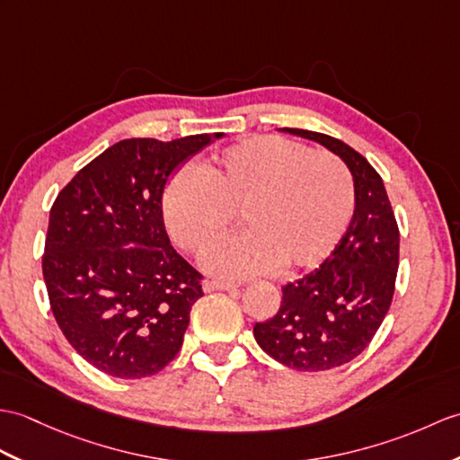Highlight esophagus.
Instances as JSON below:
<instances>
[{"mask_svg": "<svg viewBox=\"0 0 460 460\" xmlns=\"http://www.w3.org/2000/svg\"><path fill=\"white\" fill-rule=\"evenodd\" d=\"M237 284L231 282H221V280H206L204 282V292H233L237 290Z\"/></svg>", "mask_w": 460, "mask_h": 460, "instance_id": "34e87169", "label": "esophagus"}]
</instances>
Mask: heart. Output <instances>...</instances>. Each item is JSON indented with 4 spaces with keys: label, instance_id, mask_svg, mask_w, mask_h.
Returning a JSON list of instances; mask_svg holds the SVG:
<instances>
[{
    "label": "heart",
    "instance_id": "1",
    "mask_svg": "<svg viewBox=\"0 0 460 460\" xmlns=\"http://www.w3.org/2000/svg\"><path fill=\"white\" fill-rule=\"evenodd\" d=\"M352 208V178L337 156L270 135L226 148L206 176L180 166L160 198L168 234L191 254L211 249L239 211L244 231L204 261L211 274L226 279L319 264L343 239Z\"/></svg>",
    "mask_w": 460,
    "mask_h": 460
}]
</instances>
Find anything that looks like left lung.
<instances>
[{
    "mask_svg": "<svg viewBox=\"0 0 460 460\" xmlns=\"http://www.w3.org/2000/svg\"><path fill=\"white\" fill-rule=\"evenodd\" d=\"M337 155L352 174L355 211L329 259L282 286L274 317L256 323L261 349L284 367L319 372L343 367L368 347L386 317L400 259V231L384 181L368 160L339 138L280 129Z\"/></svg>",
    "mask_w": 460,
    "mask_h": 460,
    "instance_id": "8db88e82",
    "label": "left lung"
}]
</instances>
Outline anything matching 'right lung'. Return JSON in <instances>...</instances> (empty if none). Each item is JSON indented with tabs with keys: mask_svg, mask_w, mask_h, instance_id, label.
Here are the masks:
<instances>
[{
	"mask_svg": "<svg viewBox=\"0 0 460 460\" xmlns=\"http://www.w3.org/2000/svg\"><path fill=\"white\" fill-rule=\"evenodd\" d=\"M223 133L125 138L57 196L42 256L50 309L72 349L115 378L163 370L184 343L199 272L170 244V174Z\"/></svg>",
	"mask_w": 460,
	"mask_h": 460,
	"instance_id": "obj_1",
	"label": "right lung"
}]
</instances>
